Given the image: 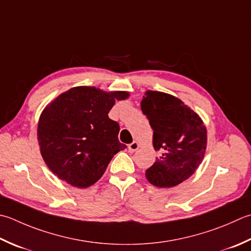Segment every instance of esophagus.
Returning a JSON list of instances; mask_svg holds the SVG:
<instances>
[{"label": "esophagus", "mask_w": 251, "mask_h": 251, "mask_svg": "<svg viewBox=\"0 0 251 251\" xmlns=\"http://www.w3.org/2000/svg\"><path fill=\"white\" fill-rule=\"evenodd\" d=\"M138 148H139V144L137 141L131 142L130 145H128V151L129 152H135L136 150H138Z\"/></svg>", "instance_id": "obj_1"}]
</instances>
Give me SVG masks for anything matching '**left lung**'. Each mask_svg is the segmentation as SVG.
I'll list each match as a JSON object with an SVG mask.
<instances>
[{
    "label": "left lung",
    "instance_id": "obj_1",
    "mask_svg": "<svg viewBox=\"0 0 251 251\" xmlns=\"http://www.w3.org/2000/svg\"><path fill=\"white\" fill-rule=\"evenodd\" d=\"M141 110L153 129L152 144L162 154L146 171V178L159 188H171L188 179L207 149V128L188 105L169 93L148 90Z\"/></svg>",
    "mask_w": 251,
    "mask_h": 251
}]
</instances>
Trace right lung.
I'll return each instance as SVG.
<instances>
[{
	"instance_id": "add662e5",
	"label": "right lung",
	"mask_w": 251,
	"mask_h": 251,
	"mask_svg": "<svg viewBox=\"0 0 251 251\" xmlns=\"http://www.w3.org/2000/svg\"><path fill=\"white\" fill-rule=\"evenodd\" d=\"M127 91H103L79 86L61 93L44 107L38 122V142L52 173L74 187L99 180L114 154L126 148L119 141L120 125L109 119L115 101Z\"/></svg>"
}]
</instances>
